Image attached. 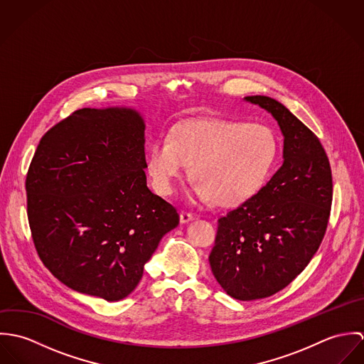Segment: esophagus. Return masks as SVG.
<instances>
[{
  "label": "esophagus",
  "instance_id": "34e87169",
  "mask_svg": "<svg viewBox=\"0 0 364 364\" xmlns=\"http://www.w3.org/2000/svg\"><path fill=\"white\" fill-rule=\"evenodd\" d=\"M193 218H195V215L192 213H188V211H181V214H179V220H181L182 224H186V223L192 221Z\"/></svg>",
  "mask_w": 364,
  "mask_h": 364
}]
</instances>
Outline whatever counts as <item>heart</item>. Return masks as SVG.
<instances>
[{
    "mask_svg": "<svg viewBox=\"0 0 364 364\" xmlns=\"http://www.w3.org/2000/svg\"><path fill=\"white\" fill-rule=\"evenodd\" d=\"M279 156L272 127L241 120H191L153 144L147 161L156 193L168 196L191 165L195 193L217 206L252 198L270 176Z\"/></svg>",
    "mask_w": 364,
    "mask_h": 364,
    "instance_id": "heart-1",
    "label": "heart"
}]
</instances>
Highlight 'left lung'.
<instances>
[{
    "mask_svg": "<svg viewBox=\"0 0 364 364\" xmlns=\"http://www.w3.org/2000/svg\"><path fill=\"white\" fill-rule=\"evenodd\" d=\"M245 100L277 120L284 161L258 193L217 220L210 267L241 301L269 297L304 270L325 235L333 191L329 159L311 130L276 100Z\"/></svg>",
    "mask_w": 364,
    "mask_h": 364,
    "instance_id": "left-lung-1",
    "label": "left lung"
}]
</instances>
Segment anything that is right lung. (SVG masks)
<instances>
[{
    "label": "right lung",
    "instance_id": "add662e5",
    "mask_svg": "<svg viewBox=\"0 0 364 364\" xmlns=\"http://www.w3.org/2000/svg\"><path fill=\"white\" fill-rule=\"evenodd\" d=\"M144 122L126 107H82L41 139L26 210L43 264L67 287L119 301L143 277L176 208L147 188Z\"/></svg>",
    "mask_w": 364,
    "mask_h": 364
}]
</instances>
